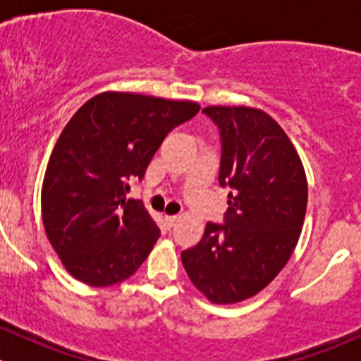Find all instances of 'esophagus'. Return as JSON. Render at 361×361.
Instances as JSON below:
<instances>
[{
  "mask_svg": "<svg viewBox=\"0 0 361 361\" xmlns=\"http://www.w3.org/2000/svg\"><path fill=\"white\" fill-rule=\"evenodd\" d=\"M178 220H180V216H176V214H173V216H166V221H167V225H169V227H174Z\"/></svg>",
  "mask_w": 361,
  "mask_h": 361,
  "instance_id": "obj_1",
  "label": "esophagus"
}]
</instances>
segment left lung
I'll return each mask as SVG.
<instances>
[{
    "label": "left lung",
    "instance_id": "left-lung-1",
    "mask_svg": "<svg viewBox=\"0 0 361 361\" xmlns=\"http://www.w3.org/2000/svg\"><path fill=\"white\" fill-rule=\"evenodd\" d=\"M220 130L218 181L228 187L224 224L207 221L201 241L181 251L195 288L214 304L264 290L297 246L307 180L297 150L267 113L246 106L202 110Z\"/></svg>",
    "mask_w": 361,
    "mask_h": 361
}]
</instances>
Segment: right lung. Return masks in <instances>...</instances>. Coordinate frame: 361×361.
Here are the masks:
<instances>
[{"label": "right lung", "mask_w": 361, "mask_h": 361, "mask_svg": "<svg viewBox=\"0 0 361 361\" xmlns=\"http://www.w3.org/2000/svg\"><path fill=\"white\" fill-rule=\"evenodd\" d=\"M199 104L129 92L87 101L61 133L42 188L47 238L64 267L89 286L126 281L160 231L127 181L143 180L164 137Z\"/></svg>", "instance_id": "add662e5"}]
</instances>
